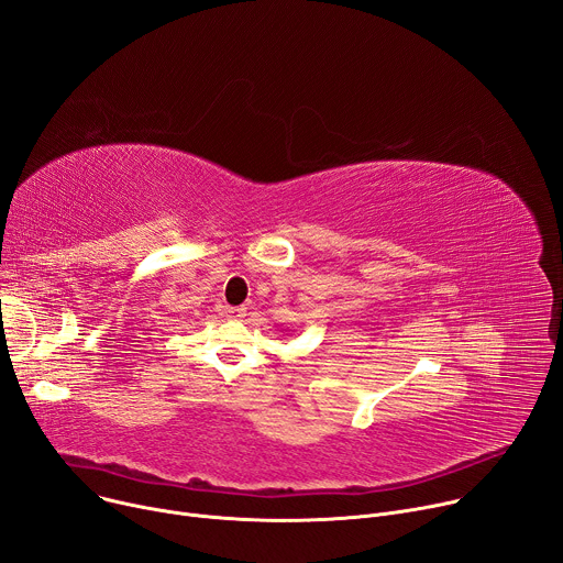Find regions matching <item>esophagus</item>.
Listing matches in <instances>:
<instances>
[{
	"label": "esophagus",
	"instance_id": "obj_1",
	"mask_svg": "<svg viewBox=\"0 0 563 563\" xmlns=\"http://www.w3.org/2000/svg\"><path fill=\"white\" fill-rule=\"evenodd\" d=\"M246 308H227V317L229 319H244Z\"/></svg>",
	"mask_w": 563,
	"mask_h": 563
}]
</instances>
